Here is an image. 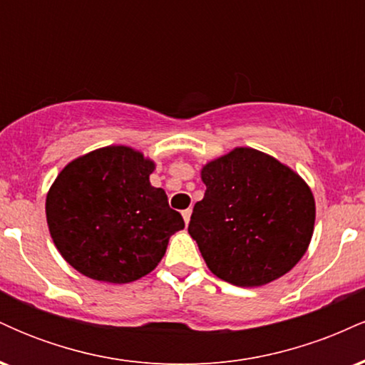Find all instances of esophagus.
<instances>
[{
  "label": "esophagus",
  "mask_w": 365,
  "mask_h": 365,
  "mask_svg": "<svg viewBox=\"0 0 365 365\" xmlns=\"http://www.w3.org/2000/svg\"><path fill=\"white\" fill-rule=\"evenodd\" d=\"M182 216L183 220H185V225H188V221H190V216H192V209H185V211H182Z\"/></svg>",
  "instance_id": "obj_1"
}]
</instances>
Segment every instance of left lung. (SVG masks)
I'll list each match as a JSON object with an SVG mask.
<instances>
[{
	"label": "left lung",
	"mask_w": 365,
	"mask_h": 365,
	"mask_svg": "<svg viewBox=\"0 0 365 365\" xmlns=\"http://www.w3.org/2000/svg\"><path fill=\"white\" fill-rule=\"evenodd\" d=\"M204 199L188 233L212 274L261 287L292 269L311 244L316 202L307 183L278 159L250 148L207 163Z\"/></svg>",
	"instance_id": "left-lung-1"
}]
</instances>
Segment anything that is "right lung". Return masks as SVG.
Returning <instances> with one entry per match:
<instances>
[{"label": "right lung", "mask_w": 365, "mask_h": 365, "mask_svg": "<svg viewBox=\"0 0 365 365\" xmlns=\"http://www.w3.org/2000/svg\"><path fill=\"white\" fill-rule=\"evenodd\" d=\"M154 163L139 150L110 145L73 159L46 197L51 238L87 278L130 283L161 261L183 217L163 188L150 185Z\"/></svg>", "instance_id": "obj_1"}]
</instances>
